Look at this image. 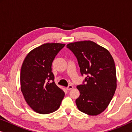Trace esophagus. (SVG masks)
Masks as SVG:
<instances>
[{
    "instance_id": "esophagus-1",
    "label": "esophagus",
    "mask_w": 132,
    "mask_h": 132,
    "mask_svg": "<svg viewBox=\"0 0 132 132\" xmlns=\"http://www.w3.org/2000/svg\"><path fill=\"white\" fill-rule=\"evenodd\" d=\"M73 86H72V85H68L67 87V90H70V89H73Z\"/></svg>"
}]
</instances>
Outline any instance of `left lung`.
<instances>
[{
  "instance_id": "obj_1",
  "label": "left lung",
  "mask_w": 132,
  "mask_h": 132,
  "mask_svg": "<svg viewBox=\"0 0 132 132\" xmlns=\"http://www.w3.org/2000/svg\"><path fill=\"white\" fill-rule=\"evenodd\" d=\"M67 48L77 57L85 84L77 86L80 96L76 100L79 111L94 116L109 105L117 88V75L112 56L103 47L92 41L69 43Z\"/></svg>"
}]
</instances>
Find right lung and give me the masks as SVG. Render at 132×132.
Here are the masks:
<instances>
[{
	"label": "right lung",
	"instance_id": "add662e5",
	"mask_svg": "<svg viewBox=\"0 0 132 132\" xmlns=\"http://www.w3.org/2000/svg\"><path fill=\"white\" fill-rule=\"evenodd\" d=\"M65 45L46 43L29 52L23 61L20 71L21 91L35 112L47 114L60 107L65 93L54 82L52 64Z\"/></svg>",
	"mask_w": 132,
	"mask_h": 132
}]
</instances>
